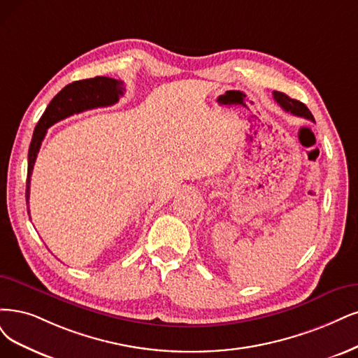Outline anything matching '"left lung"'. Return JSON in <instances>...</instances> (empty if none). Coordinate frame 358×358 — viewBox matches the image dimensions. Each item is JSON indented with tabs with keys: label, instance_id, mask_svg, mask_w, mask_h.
Returning a JSON list of instances; mask_svg holds the SVG:
<instances>
[{
	"label": "left lung",
	"instance_id": "8db88e82",
	"mask_svg": "<svg viewBox=\"0 0 358 358\" xmlns=\"http://www.w3.org/2000/svg\"><path fill=\"white\" fill-rule=\"evenodd\" d=\"M273 96H274V100L280 104V108L285 109L286 112H290L295 116L310 119V121L314 122V116L311 115V112L308 110V108L303 103H301L295 99H290L289 96L285 94V92H280V91H274Z\"/></svg>",
	"mask_w": 358,
	"mask_h": 358
}]
</instances>
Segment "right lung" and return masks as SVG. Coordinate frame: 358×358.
Instances as JSON below:
<instances>
[{"label":"right lung","mask_w":358,"mask_h":358,"mask_svg":"<svg viewBox=\"0 0 358 358\" xmlns=\"http://www.w3.org/2000/svg\"><path fill=\"white\" fill-rule=\"evenodd\" d=\"M124 91L125 87L122 81H117V79L108 76H96L66 85L59 94L50 101L45 112L43 113L41 119H39L35 127L32 141L29 145L28 178H26V205H28V214L31 176L39 148H41V143L47 134V128L73 113H79L94 108H103V106H112L117 103L119 97L124 96Z\"/></svg>","instance_id":"add662e5"}]
</instances>
